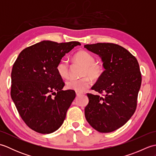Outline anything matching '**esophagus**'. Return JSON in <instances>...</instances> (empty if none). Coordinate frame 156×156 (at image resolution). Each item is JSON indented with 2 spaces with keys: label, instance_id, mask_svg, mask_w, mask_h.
<instances>
[{
  "label": "esophagus",
  "instance_id": "obj_1",
  "mask_svg": "<svg viewBox=\"0 0 156 156\" xmlns=\"http://www.w3.org/2000/svg\"><path fill=\"white\" fill-rule=\"evenodd\" d=\"M76 94L77 96H80L81 94H83V93H82V92H76Z\"/></svg>",
  "mask_w": 156,
  "mask_h": 156
}]
</instances>
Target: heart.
<instances>
[{
	"instance_id": "heart-1",
	"label": "heart",
	"mask_w": 156,
	"mask_h": 156,
	"mask_svg": "<svg viewBox=\"0 0 156 156\" xmlns=\"http://www.w3.org/2000/svg\"><path fill=\"white\" fill-rule=\"evenodd\" d=\"M76 62L83 66L81 75L84 77L80 79L70 78L66 82V88L76 92H83L90 84V77L92 80H98L105 72L104 66L100 62H95L94 57L87 51L80 50L74 56ZM56 69L58 74L62 78H66L69 76V65L65 60L59 62Z\"/></svg>"
}]
</instances>
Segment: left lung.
<instances>
[{
	"label": "left lung",
	"mask_w": 156,
	"mask_h": 156,
	"mask_svg": "<svg viewBox=\"0 0 156 156\" xmlns=\"http://www.w3.org/2000/svg\"><path fill=\"white\" fill-rule=\"evenodd\" d=\"M84 48L100 56L105 72L92 87L102 97L88 93L84 109L88 122L101 133H110L127 122L137 107L141 74L138 62L117 44L98 43Z\"/></svg>",
	"instance_id": "left-lung-1"
}]
</instances>
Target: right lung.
Masks as SVG:
<instances>
[{"label":"right lung","instance_id":"obj_1","mask_svg":"<svg viewBox=\"0 0 156 156\" xmlns=\"http://www.w3.org/2000/svg\"><path fill=\"white\" fill-rule=\"evenodd\" d=\"M78 41H42L20 53L12 66L11 95L21 117L29 128L42 134L61 127L76 97L62 90L64 82L56 67Z\"/></svg>","mask_w":156,"mask_h":156}]
</instances>
